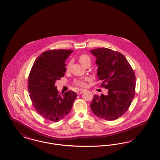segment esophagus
Wrapping results in <instances>:
<instances>
[{
	"label": "esophagus",
	"instance_id": "34e87169",
	"mask_svg": "<svg viewBox=\"0 0 160 160\" xmlns=\"http://www.w3.org/2000/svg\"><path fill=\"white\" fill-rule=\"evenodd\" d=\"M84 91H85L84 89H79V90H78V91H77V93L78 94H82Z\"/></svg>",
	"mask_w": 160,
	"mask_h": 160
}]
</instances>
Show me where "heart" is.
Listing matches in <instances>:
<instances>
[{
	"instance_id": "1",
	"label": "heart",
	"mask_w": 160,
	"mask_h": 160,
	"mask_svg": "<svg viewBox=\"0 0 160 160\" xmlns=\"http://www.w3.org/2000/svg\"><path fill=\"white\" fill-rule=\"evenodd\" d=\"M79 61L82 64L85 66L86 63L90 62H91V58L90 57L87 55L86 54H82L79 57ZM71 66V63H68L67 65V70L69 69ZM88 80V78H85L84 79H80V80H77L75 82V84L77 86H80V87H85L86 86V82L85 81Z\"/></svg>"
}]
</instances>
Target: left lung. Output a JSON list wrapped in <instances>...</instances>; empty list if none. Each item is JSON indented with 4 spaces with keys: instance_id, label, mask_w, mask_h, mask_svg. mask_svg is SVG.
<instances>
[{
    "instance_id": "1",
    "label": "left lung",
    "mask_w": 160,
    "mask_h": 160,
    "mask_svg": "<svg viewBox=\"0 0 160 160\" xmlns=\"http://www.w3.org/2000/svg\"><path fill=\"white\" fill-rule=\"evenodd\" d=\"M90 52L96 57L98 80L108 89L106 96H94L91 109L102 119L115 120L127 111L135 97V74L126 58L117 51L103 48Z\"/></svg>"
}]
</instances>
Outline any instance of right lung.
Here are the masks:
<instances>
[{
  "instance_id": "right-lung-1",
  "label": "right lung",
  "mask_w": 160,
  "mask_h": 160,
  "mask_svg": "<svg viewBox=\"0 0 160 160\" xmlns=\"http://www.w3.org/2000/svg\"><path fill=\"white\" fill-rule=\"evenodd\" d=\"M72 50H50L44 52L34 62L28 76V89L35 110L45 119L57 122L72 109L77 94L68 91L59 94L55 82L62 77L64 63Z\"/></svg>"
}]
</instances>
